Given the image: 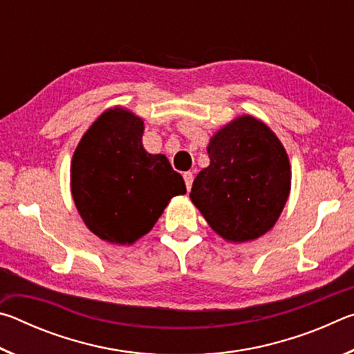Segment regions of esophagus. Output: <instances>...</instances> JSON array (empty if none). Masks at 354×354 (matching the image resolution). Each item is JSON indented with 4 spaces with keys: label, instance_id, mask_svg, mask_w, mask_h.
I'll return each mask as SVG.
<instances>
[{
    "label": "esophagus",
    "instance_id": "esophagus-1",
    "mask_svg": "<svg viewBox=\"0 0 354 354\" xmlns=\"http://www.w3.org/2000/svg\"><path fill=\"white\" fill-rule=\"evenodd\" d=\"M183 178H184V181H185V187H187V190H190L192 183H194V173L185 171L184 175H183Z\"/></svg>",
    "mask_w": 354,
    "mask_h": 354
}]
</instances>
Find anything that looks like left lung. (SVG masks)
I'll list each match as a JSON object with an SVG mask.
<instances>
[{"label": "left lung", "instance_id": "1", "mask_svg": "<svg viewBox=\"0 0 354 354\" xmlns=\"http://www.w3.org/2000/svg\"><path fill=\"white\" fill-rule=\"evenodd\" d=\"M211 162L192 185L190 200L226 242L243 243L272 230L290 194L289 156L262 120L241 115L207 143Z\"/></svg>", "mask_w": 354, "mask_h": 354}]
</instances>
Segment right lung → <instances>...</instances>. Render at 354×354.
Masks as SVG:
<instances>
[{"instance_id": "obj_1", "label": "right lung", "mask_w": 354, "mask_h": 354, "mask_svg": "<svg viewBox=\"0 0 354 354\" xmlns=\"http://www.w3.org/2000/svg\"><path fill=\"white\" fill-rule=\"evenodd\" d=\"M143 120L122 106L95 120L71 158L70 187L86 226L101 241L133 245L153 230L183 176L143 148Z\"/></svg>"}]
</instances>
